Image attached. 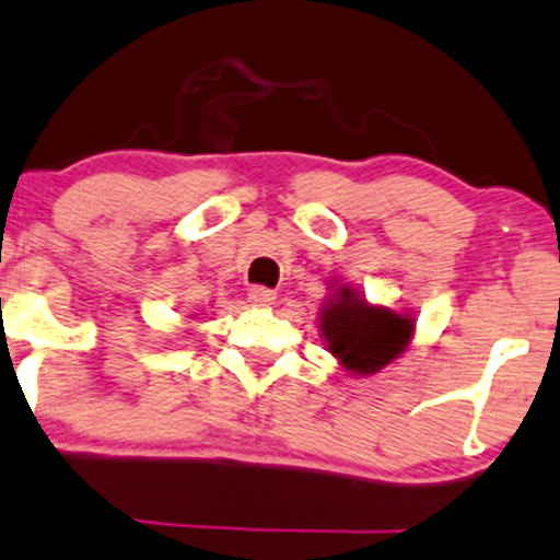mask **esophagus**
<instances>
[{"label":"esophagus","instance_id":"1","mask_svg":"<svg viewBox=\"0 0 560 560\" xmlns=\"http://www.w3.org/2000/svg\"><path fill=\"white\" fill-rule=\"evenodd\" d=\"M248 301H252L254 306H273L276 292L268 290V287H252V290H248Z\"/></svg>","mask_w":560,"mask_h":560}]
</instances>
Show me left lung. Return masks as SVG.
Here are the masks:
<instances>
[{
    "mask_svg": "<svg viewBox=\"0 0 560 560\" xmlns=\"http://www.w3.org/2000/svg\"><path fill=\"white\" fill-rule=\"evenodd\" d=\"M328 350L352 374H374L405 350L412 336V319L383 306H369L355 290L339 287L319 312Z\"/></svg>",
    "mask_w": 560,
    "mask_h": 560,
    "instance_id": "obj_1",
    "label": "left lung"
}]
</instances>
